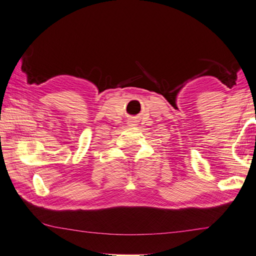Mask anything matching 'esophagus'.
I'll return each instance as SVG.
<instances>
[{
    "instance_id": "1",
    "label": "esophagus",
    "mask_w": 256,
    "mask_h": 256,
    "mask_svg": "<svg viewBox=\"0 0 256 256\" xmlns=\"http://www.w3.org/2000/svg\"><path fill=\"white\" fill-rule=\"evenodd\" d=\"M129 122V124H129V126H132V124H134V122Z\"/></svg>"
}]
</instances>
